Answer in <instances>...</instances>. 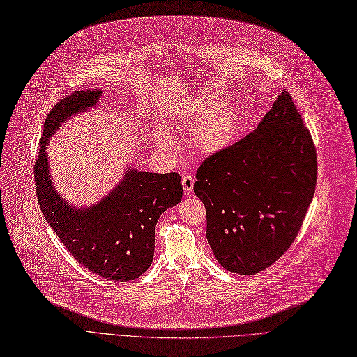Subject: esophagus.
<instances>
[{
	"label": "esophagus",
	"mask_w": 357,
	"mask_h": 357,
	"mask_svg": "<svg viewBox=\"0 0 357 357\" xmlns=\"http://www.w3.org/2000/svg\"><path fill=\"white\" fill-rule=\"evenodd\" d=\"M182 188L185 195H190L194 191V178L191 175L182 176Z\"/></svg>",
	"instance_id": "esophagus-1"
}]
</instances>
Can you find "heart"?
Wrapping results in <instances>:
<instances>
[{
    "mask_svg": "<svg viewBox=\"0 0 357 357\" xmlns=\"http://www.w3.org/2000/svg\"><path fill=\"white\" fill-rule=\"evenodd\" d=\"M186 124L195 127L192 135L194 147L202 155H217L236 137L240 127V114L234 105L222 102L214 92H202L181 109ZM162 149L174 147V140L167 131L159 130L155 136Z\"/></svg>",
    "mask_w": 357,
    "mask_h": 357,
    "instance_id": "obj_1",
    "label": "heart"
}]
</instances>
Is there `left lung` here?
Returning <instances> with one entry per match:
<instances>
[{
  "label": "left lung",
  "mask_w": 357,
  "mask_h": 357,
  "mask_svg": "<svg viewBox=\"0 0 357 357\" xmlns=\"http://www.w3.org/2000/svg\"><path fill=\"white\" fill-rule=\"evenodd\" d=\"M317 153L287 91L245 139L205 159L195 195L207 211V240L218 264L255 275L282 256L312 201Z\"/></svg>",
  "instance_id": "1"
}]
</instances>
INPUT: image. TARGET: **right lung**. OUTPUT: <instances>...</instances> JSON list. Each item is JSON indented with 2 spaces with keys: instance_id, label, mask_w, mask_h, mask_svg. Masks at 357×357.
I'll list each match as a JSON object with an SVG mask.
<instances>
[{
  "instance_id": "right-lung-1",
  "label": "right lung",
  "mask_w": 357,
  "mask_h": 357,
  "mask_svg": "<svg viewBox=\"0 0 357 357\" xmlns=\"http://www.w3.org/2000/svg\"><path fill=\"white\" fill-rule=\"evenodd\" d=\"M101 96V89L75 91L52 108L34 163L36 192L49 226L77 261L105 279L127 282L152 265L156 222L181 202L182 183L176 172L152 174L127 166L116 188L93 205L72 207L63 199L50 176L46 144L66 120L89 112Z\"/></svg>"
}]
</instances>
